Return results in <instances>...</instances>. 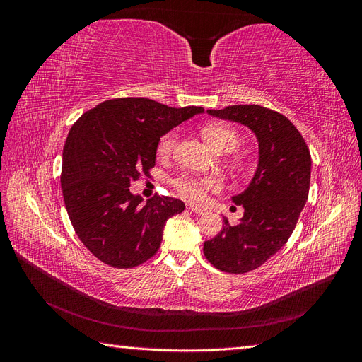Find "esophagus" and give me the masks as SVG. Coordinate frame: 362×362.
<instances>
[{"label":"esophagus","instance_id":"esophagus-1","mask_svg":"<svg viewBox=\"0 0 362 362\" xmlns=\"http://www.w3.org/2000/svg\"><path fill=\"white\" fill-rule=\"evenodd\" d=\"M189 210H190L192 213H196V214H202V213H204V208L196 206V205H189Z\"/></svg>","mask_w":362,"mask_h":362}]
</instances>
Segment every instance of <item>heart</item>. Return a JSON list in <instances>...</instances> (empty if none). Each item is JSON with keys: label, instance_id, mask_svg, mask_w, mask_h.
I'll list each match as a JSON object with an SVG mask.
<instances>
[{"label": "heart", "instance_id": "obj_1", "mask_svg": "<svg viewBox=\"0 0 362 362\" xmlns=\"http://www.w3.org/2000/svg\"><path fill=\"white\" fill-rule=\"evenodd\" d=\"M202 136L205 141L214 151L229 152L237 148L240 144V134L226 124L211 122L202 127ZM178 141V133L175 129L164 133L157 144V157L164 160L172 156ZM173 187L182 198L194 202H201L206 198L208 192H218L223 187V180L218 175H193L182 173L178 178L173 180Z\"/></svg>", "mask_w": 362, "mask_h": 362}]
</instances>
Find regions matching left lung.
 Instances as JSON below:
<instances>
[{
    "instance_id": "8db88e82",
    "label": "left lung",
    "mask_w": 362,
    "mask_h": 362,
    "mask_svg": "<svg viewBox=\"0 0 362 362\" xmlns=\"http://www.w3.org/2000/svg\"><path fill=\"white\" fill-rule=\"evenodd\" d=\"M208 115L238 122L258 139L259 161L249 187L233 201L245 208L242 222L204 243V255L226 273H247L287 243L308 199L311 156L290 120L261 105H229Z\"/></svg>"
}]
</instances>
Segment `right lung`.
Instances as JSON below:
<instances>
[{
  "label": "right lung",
  "instance_id": "right-lung-1",
  "mask_svg": "<svg viewBox=\"0 0 362 362\" xmlns=\"http://www.w3.org/2000/svg\"><path fill=\"white\" fill-rule=\"evenodd\" d=\"M198 113L202 107L115 98L72 125L63 148V199L76 235L98 259L131 269L157 254L168 218L185 205L161 194L145 204L129 185L149 177L160 137Z\"/></svg>",
  "mask_w": 362,
  "mask_h": 362
}]
</instances>
